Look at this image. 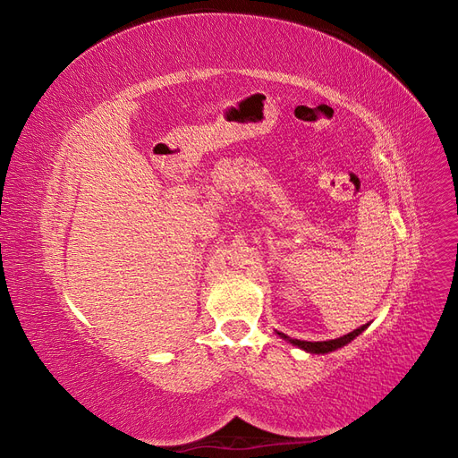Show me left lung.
<instances>
[{
    "instance_id": "obj_1",
    "label": "left lung",
    "mask_w": 458,
    "mask_h": 458,
    "mask_svg": "<svg viewBox=\"0 0 458 458\" xmlns=\"http://www.w3.org/2000/svg\"><path fill=\"white\" fill-rule=\"evenodd\" d=\"M367 327H369V323H367V325H363V327L355 328V330H352V332H348V335H344V336L335 338V340H327V342H306V340H296V338H290V336L283 335V332H276V335H279L283 340H286V342H290L293 345H296V348L303 350V352L321 355V353L336 352V350L344 348V345H348L352 340H355L359 335H361V332H363Z\"/></svg>"
}]
</instances>
